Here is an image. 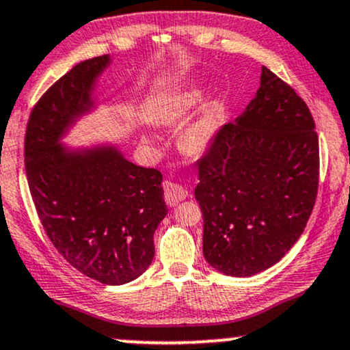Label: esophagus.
Segmentation results:
<instances>
[{"label": "esophagus", "mask_w": 350, "mask_h": 350, "mask_svg": "<svg viewBox=\"0 0 350 350\" xmlns=\"http://www.w3.org/2000/svg\"><path fill=\"white\" fill-rule=\"evenodd\" d=\"M163 187H165V198H166V203L170 206H176L179 202H183L187 198L189 192L185 190L183 185L179 184H174V183H166L163 184Z\"/></svg>", "instance_id": "34e87169"}]
</instances>
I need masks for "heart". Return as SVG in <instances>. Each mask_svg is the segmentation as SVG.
Instances as JSON below:
<instances>
[{
  "mask_svg": "<svg viewBox=\"0 0 350 350\" xmlns=\"http://www.w3.org/2000/svg\"><path fill=\"white\" fill-rule=\"evenodd\" d=\"M203 100V92L200 88L193 87L189 90L183 92L178 96H174L165 108L161 109L158 114V122L161 126L172 127L179 126L180 122H184L190 114H192L198 108V105ZM216 135V121L213 116H202L197 121L189 124L185 129L180 132L179 135V145L185 153L189 154H198L205 152L208 145L211 144V140ZM147 140H152L153 137L147 135Z\"/></svg>",
  "mask_w": 350,
  "mask_h": 350,
  "instance_id": "heart-1",
  "label": "heart"
}]
</instances>
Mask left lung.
<instances>
[{
	"label": "left lung",
	"instance_id": "8db88e82",
	"mask_svg": "<svg viewBox=\"0 0 350 350\" xmlns=\"http://www.w3.org/2000/svg\"><path fill=\"white\" fill-rule=\"evenodd\" d=\"M197 166L205 260L228 276L265 271L293 249L315 205L320 154L310 109L263 66L245 111L216 132Z\"/></svg>",
	"mask_w": 350,
	"mask_h": 350
}]
</instances>
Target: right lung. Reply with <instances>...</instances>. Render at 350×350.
<instances>
[{
    "label": "right lung",
    "instance_id": "add662e5",
    "mask_svg": "<svg viewBox=\"0 0 350 350\" xmlns=\"http://www.w3.org/2000/svg\"><path fill=\"white\" fill-rule=\"evenodd\" d=\"M109 64V55L82 61L38 100L25 132V171L56 250L85 276L119 286L152 265L153 234L167 208L158 170L134 165L113 144L61 142L96 108V81Z\"/></svg>",
    "mask_w": 350,
    "mask_h": 350
}]
</instances>
